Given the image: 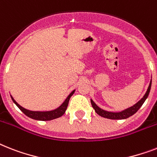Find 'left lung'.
<instances>
[{"mask_svg": "<svg viewBox=\"0 0 157 157\" xmlns=\"http://www.w3.org/2000/svg\"><path fill=\"white\" fill-rule=\"evenodd\" d=\"M151 81H150V84H149V86L147 88V92L145 93L144 96L138 102L136 103L135 105L131 106V107L127 108V109H125L124 110H122L120 112H111V111H107V110H105V109H101L99 106L96 105V103L94 102V101L91 99V104L93 108L94 109L95 112L98 115L101 116L103 118H109V119H125V118H127L131 117V116L133 115L134 114H136V112L138 111L139 109L142 106V105L144 104V102L145 101V100L147 99V98L148 97L149 92L151 90Z\"/></svg>", "mask_w": 157, "mask_h": 157, "instance_id": "left-lung-1", "label": "left lung"}]
</instances>
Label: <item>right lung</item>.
<instances>
[{"label":"right lung","instance_id":"right-lung-1","mask_svg":"<svg viewBox=\"0 0 157 157\" xmlns=\"http://www.w3.org/2000/svg\"><path fill=\"white\" fill-rule=\"evenodd\" d=\"M74 92L75 90H73V91L67 96V98L65 99V101H64L58 108L53 109V110H49V111H32V110H29V109H25V108H23L22 106H21V105H19L18 103L13 98L12 96H11V98H12L13 101L16 104L17 106L21 109V111L23 112L25 115L28 116L29 118L39 121H49L52 120V119H55V118H59V117H61V116L65 113L66 109H67V105H68V101H69L70 98L72 96V94H74Z\"/></svg>","mask_w":157,"mask_h":157}]
</instances>
